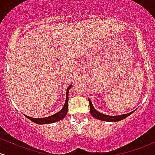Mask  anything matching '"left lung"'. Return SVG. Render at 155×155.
<instances>
[{
  "label": "left lung",
  "instance_id": "obj_1",
  "mask_svg": "<svg viewBox=\"0 0 155 155\" xmlns=\"http://www.w3.org/2000/svg\"><path fill=\"white\" fill-rule=\"evenodd\" d=\"M88 100H89L90 112H91V115H93L95 118L98 119V120H104V121H108V122L119 121V120H123V119L126 118L127 117H128L129 115H130L132 113H134V111H132V112H131V113L124 114V115H115V116L104 115V114H102V113H99L98 111H97L96 109L94 108V107L93 106V104H92L91 100L90 99H88Z\"/></svg>",
  "mask_w": 155,
  "mask_h": 155
}]
</instances>
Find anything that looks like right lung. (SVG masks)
Masks as SVG:
<instances>
[{
	"label": "right lung",
	"mask_w": 155,
	"mask_h": 155,
	"mask_svg": "<svg viewBox=\"0 0 155 155\" xmlns=\"http://www.w3.org/2000/svg\"><path fill=\"white\" fill-rule=\"evenodd\" d=\"M71 84L69 85L67 89V92H66V100L65 102H64V104L62 107V110L60 111L57 113L56 114H54V115H51V116L45 117V118H31V117L27 116L25 115L27 118H28L29 120H31V121L35 122V123L37 124H51L54 123L56 121H59V120L63 119L64 117L66 116L68 113V92L70 88L71 87Z\"/></svg>",
	"instance_id": "obj_1"
}]
</instances>
